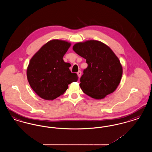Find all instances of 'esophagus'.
<instances>
[{
  "instance_id": "1",
  "label": "esophagus",
  "mask_w": 152,
  "mask_h": 152,
  "mask_svg": "<svg viewBox=\"0 0 152 152\" xmlns=\"http://www.w3.org/2000/svg\"><path fill=\"white\" fill-rule=\"evenodd\" d=\"M77 73V75H78V76H79V77H81V71H79Z\"/></svg>"
}]
</instances>
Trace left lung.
<instances>
[{"instance_id": "left-lung-1", "label": "left lung", "mask_w": 152, "mask_h": 152, "mask_svg": "<svg viewBox=\"0 0 152 152\" xmlns=\"http://www.w3.org/2000/svg\"><path fill=\"white\" fill-rule=\"evenodd\" d=\"M73 50L88 64L80 78L83 92L96 99L113 93L121 81L123 68L111 49L101 42L89 40L76 44Z\"/></svg>"}]
</instances>
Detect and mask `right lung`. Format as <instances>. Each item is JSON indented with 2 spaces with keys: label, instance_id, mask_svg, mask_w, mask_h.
I'll use <instances>...</instances> for the list:
<instances>
[{
  "label": "right lung",
  "instance_id": "obj_1",
  "mask_svg": "<svg viewBox=\"0 0 152 152\" xmlns=\"http://www.w3.org/2000/svg\"><path fill=\"white\" fill-rule=\"evenodd\" d=\"M71 44L52 40L44 45L31 59L27 71L29 85L45 100H54L63 94L68 85L78 80L63 59Z\"/></svg>",
  "mask_w": 152,
  "mask_h": 152
}]
</instances>
